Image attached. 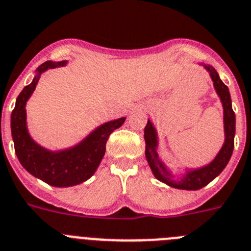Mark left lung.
<instances>
[{
    "label": "left lung",
    "instance_id": "obj_1",
    "mask_svg": "<svg viewBox=\"0 0 251 251\" xmlns=\"http://www.w3.org/2000/svg\"><path fill=\"white\" fill-rule=\"evenodd\" d=\"M208 72L210 73V77L214 82V87L217 89V93L219 94L222 100L223 108H224V129H225V142L222 147L220 151L215 157V159L210 164L189 172L187 176L180 180H176L174 176H172L167 171L162 162L158 158L157 154V133L154 129L153 124L148 121L146 128H144V141H146V157L149 163L151 172L155 176L158 180L176 188V189L185 190H198L205 187L206 184L210 183L213 179L217 178L226 167L227 162L230 160L231 154L234 149V135H235V114L231 108V98L229 89L222 82V79L218 75L217 71L211 66H205Z\"/></svg>",
    "mask_w": 251,
    "mask_h": 251
}]
</instances>
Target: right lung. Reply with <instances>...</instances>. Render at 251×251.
I'll return each instance as SVG.
<instances>
[{
    "instance_id": "right-lung-1",
    "label": "right lung",
    "mask_w": 251,
    "mask_h": 251,
    "mask_svg": "<svg viewBox=\"0 0 251 251\" xmlns=\"http://www.w3.org/2000/svg\"><path fill=\"white\" fill-rule=\"evenodd\" d=\"M67 63L47 61L37 68V75L32 83L25 87L16 100L11 114L15 151L18 160L27 172L53 187H72L91 178L105 153V143L110 133L119 128L126 118L108 122L94 130L75 148L53 153L32 141L26 127V102L36 88L41 73L48 68L62 67Z\"/></svg>"
}]
</instances>
